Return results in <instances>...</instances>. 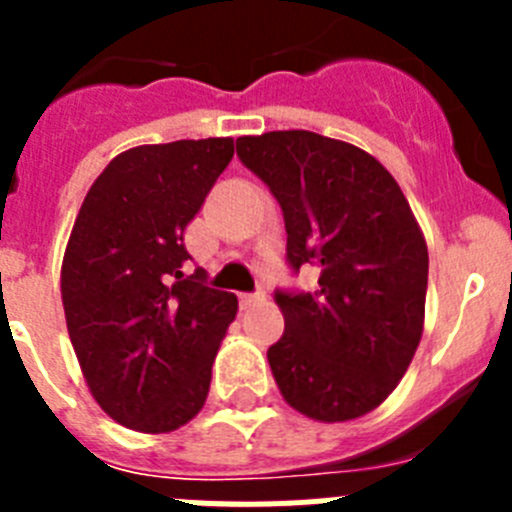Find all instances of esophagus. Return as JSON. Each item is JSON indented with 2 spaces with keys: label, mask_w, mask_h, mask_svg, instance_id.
I'll return each instance as SVG.
<instances>
[{
  "label": "esophagus",
  "mask_w": 512,
  "mask_h": 512,
  "mask_svg": "<svg viewBox=\"0 0 512 512\" xmlns=\"http://www.w3.org/2000/svg\"><path fill=\"white\" fill-rule=\"evenodd\" d=\"M264 292H251V295H241V307H251L256 305V302L264 300Z\"/></svg>",
  "instance_id": "obj_1"
}]
</instances>
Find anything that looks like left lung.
Masks as SVG:
<instances>
[{
	"label": "left lung",
	"mask_w": 512,
	"mask_h": 512,
	"mask_svg": "<svg viewBox=\"0 0 512 512\" xmlns=\"http://www.w3.org/2000/svg\"><path fill=\"white\" fill-rule=\"evenodd\" d=\"M235 151L282 207L292 274L320 271L312 292H274L284 333L271 374L307 418H359L395 390L423 333L428 248L413 210L390 171L343 140L274 130Z\"/></svg>",
	"instance_id": "left-lung-1"
}]
</instances>
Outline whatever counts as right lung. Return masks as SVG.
Instances as JSON below:
<instances>
[{"instance_id":"right-lung-1","label":"right lung","mask_w":512,"mask_h":512,"mask_svg":"<svg viewBox=\"0 0 512 512\" xmlns=\"http://www.w3.org/2000/svg\"><path fill=\"white\" fill-rule=\"evenodd\" d=\"M233 158V138L174 140L112 158L84 197L61 271L76 359L99 408L174 431L207 400L238 300L189 274L184 230Z\"/></svg>"}]
</instances>
